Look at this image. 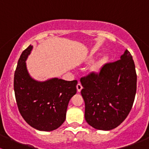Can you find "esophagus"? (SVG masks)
Returning <instances> with one entry per match:
<instances>
[{"instance_id": "obj_1", "label": "esophagus", "mask_w": 149, "mask_h": 149, "mask_svg": "<svg viewBox=\"0 0 149 149\" xmlns=\"http://www.w3.org/2000/svg\"><path fill=\"white\" fill-rule=\"evenodd\" d=\"M76 88H77L78 92H80V91H81L82 88H83V86H82V85L81 84V83H79L77 84V86H76Z\"/></svg>"}]
</instances>
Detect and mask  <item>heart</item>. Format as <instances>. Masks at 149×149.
<instances>
[{
    "label": "heart",
    "mask_w": 149,
    "mask_h": 149,
    "mask_svg": "<svg viewBox=\"0 0 149 149\" xmlns=\"http://www.w3.org/2000/svg\"><path fill=\"white\" fill-rule=\"evenodd\" d=\"M107 61V57L104 56V57H103L102 58L101 61H100V63L101 64H104V63H106Z\"/></svg>",
    "instance_id": "heart-1"
}]
</instances>
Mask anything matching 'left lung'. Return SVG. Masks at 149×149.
<instances>
[{
  "mask_svg": "<svg viewBox=\"0 0 149 149\" xmlns=\"http://www.w3.org/2000/svg\"><path fill=\"white\" fill-rule=\"evenodd\" d=\"M85 119L101 130L115 128L128 115L136 92V68L127 49L116 62L105 64L99 73L81 79Z\"/></svg>",
  "mask_w": 149,
  "mask_h": 149,
  "instance_id": "8db88e82",
  "label": "left lung"
}]
</instances>
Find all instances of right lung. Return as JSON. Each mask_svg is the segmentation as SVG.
Returning a JSON list of instances; mask_svg holds the SVG:
<instances>
[{"label": "right lung", "instance_id": "obj_1", "mask_svg": "<svg viewBox=\"0 0 149 149\" xmlns=\"http://www.w3.org/2000/svg\"><path fill=\"white\" fill-rule=\"evenodd\" d=\"M33 46L22 52L14 73L16 103L24 120L41 131L56 130L64 123L68 104L76 94L77 81L52 78L44 81L30 76L26 61Z\"/></svg>", "mask_w": 149, "mask_h": 149}]
</instances>
